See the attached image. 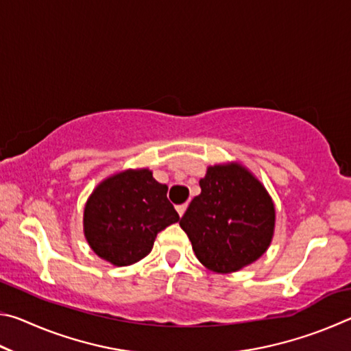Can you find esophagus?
Instances as JSON below:
<instances>
[{"label":"esophagus","instance_id":"obj_1","mask_svg":"<svg viewBox=\"0 0 351 351\" xmlns=\"http://www.w3.org/2000/svg\"><path fill=\"white\" fill-rule=\"evenodd\" d=\"M186 209H187V204H180V206H176V210H178V213H180V217H182V215H184V212H186Z\"/></svg>","mask_w":351,"mask_h":351}]
</instances>
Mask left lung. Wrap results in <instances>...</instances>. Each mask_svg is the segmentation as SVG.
Instances as JSON below:
<instances>
[{
    "instance_id": "8db88e82",
    "label": "left lung",
    "mask_w": 351,
    "mask_h": 351,
    "mask_svg": "<svg viewBox=\"0 0 351 351\" xmlns=\"http://www.w3.org/2000/svg\"><path fill=\"white\" fill-rule=\"evenodd\" d=\"M180 226L207 269L228 274L265 254L276 210L265 187L239 164L213 165L199 180Z\"/></svg>"
}]
</instances>
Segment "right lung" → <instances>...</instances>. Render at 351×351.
Masks as SVG:
<instances>
[{"label":"right lung","mask_w":351,"mask_h":351,"mask_svg":"<svg viewBox=\"0 0 351 351\" xmlns=\"http://www.w3.org/2000/svg\"><path fill=\"white\" fill-rule=\"evenodd\" d=\"M167 190L147 169L121 171L99 184L83 215L93 251L116 266L133 265L150 254L156 235L180 221Z\"/></svg>","instance_id":"1"}]
</instances>
